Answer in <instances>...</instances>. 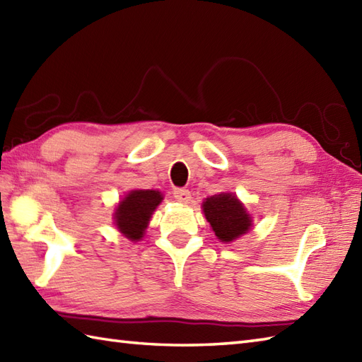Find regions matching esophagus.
Masks as SVG:
<instances>
[{
	"instance_id": "34e87169",
	"label": "esophagus",
	"mask_w": 362,
	"mask_h": 362,
	"mask_svg": "<svg viewBox=\"0 0 362 362\" xmlns=\"http://www.w3.org/2000/svg\"><path fill=\"white\" fill-rule=\"evenodd\" d=\"M173 194H174L177 201L182 202V204H189V201H191V193L185 188H174Z\"/></svg>"
}]
</instances>
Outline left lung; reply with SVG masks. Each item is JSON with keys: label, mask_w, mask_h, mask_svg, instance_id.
I'll return each instance as SVG.
<instances>
[{"label": "left lung", "mask_w": 362, "mask_h": 362, "mask_svg": "<svg viewBox=\"0 0 362 362\" xmlns=\"http://www.w3.org/2000/svg\"><path fill=\"white\" fill-rule=\"evenodd\" d=\"M202 209L214 235L222 243H232L252 228V216L232 193L206 197Z\"/></svg>", "instance_id": "obj_1"}]
</instances>
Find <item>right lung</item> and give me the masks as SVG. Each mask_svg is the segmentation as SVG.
Wrapping results in <instances>:
<instances>
[{
  "label": "right lung",
  "mask_w": 362,
  "mask_h": 362,
  "mask_svg": "<svg viewBox=\"0 0 362 362\" xmlns=\"http://www.w3.org/2000/svg\"><path fill=\"white\" fill-rule=\"evenodd\" d=\"M161 201L163 196L157 189L129 191L115 210V226L127 240L140 241Z\"/></svg>",
  "instance_id": "add662e5"
}]
</instances>
